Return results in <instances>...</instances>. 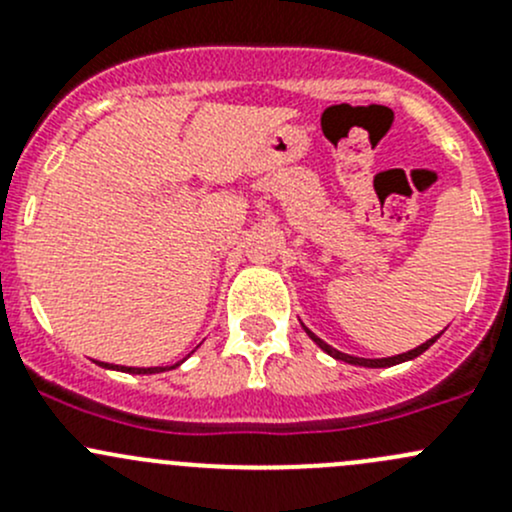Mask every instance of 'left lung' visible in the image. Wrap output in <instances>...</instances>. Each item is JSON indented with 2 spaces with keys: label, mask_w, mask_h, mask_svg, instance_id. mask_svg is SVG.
<instances>
[{
  "label": "left lung",
  "mask_w": 512,
  "mask_h": 512,
  "mask_svg": "<svg viewBox=\"0 0 512 512\" xmlns=\"http://www.w3.org/2000/svg\"><path fill=\"white\" fill-rule=\"evenodd\" d=\"M307 334H309V337L314 339V342L319 344V347L324 349V352H327L329 356H334V359H339V361H347V364H356V366H369V369H384V366H394V364H401V361L416 359L418 354H423V352H426V349L431 347V344L436 342L438 337H441V334H436V337H433V339H428V342H426V344H421V347L411 349V352H406V354H396V356H389V359H359V356H349V354H342V352H337V349H332V347H329V344H324L322 339H319V337H314V334L309 332V329H307Z\"/></svg>",
  "instance_id": "obj_1"
}]
</instances>
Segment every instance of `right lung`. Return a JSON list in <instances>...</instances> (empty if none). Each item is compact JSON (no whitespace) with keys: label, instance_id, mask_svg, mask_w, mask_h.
<instances>
[{"label":"right lung","instance_id":"right-lung-1","mask_svg":"<svg viewBox=\"0 0 512 512\" xmlns=\"http://www.w3.org/2000/svg\"><path fill=\"white\" fill-rule=\"evenodd\" d=\"M103 366H108V364H103ZM178 366V364H175ZM113 369V366H111ZM118 369V366H116ZM121 371H131V374H158V371H165V369H160V366H151V369H133V366H121Z\"/></svg>","mask_w":512,"mask_h":512}]
</instances>
